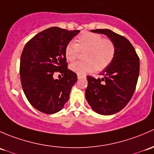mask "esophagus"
Wrapping results in <instances>:
<instances>
[{"label":"esophagus","instance_id":"34e87169","mask_svg":"<svg viewBox=\"0 0 154 154\" xmlns=\"http://www.w3.org/2000/svg\"><path fill=\"white\" fill-rule=\"evenodd\" d=\"M77 77L78 79H83V78L86 77V75H83V74H77Z\"/></svg>","mask_w":154,"mask_h":154}]
</instances>
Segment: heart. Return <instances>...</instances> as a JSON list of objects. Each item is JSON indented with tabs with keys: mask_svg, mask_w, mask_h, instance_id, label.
I'll use <instances>...</instances> for the list:
<instances>
[{
	"mask_svg": "<svg viewBox=\"0 0 154 154\" xmlns=\"http://www.w3.org/2000/svg\"><path fill=\"white\" fill-rule=\"evenodd\" d=\"M79 52L84 53L83 61H77L69 66L71 70L78 74H86L96 69L101 71L113 61L116 46L110 38H103L96 33L84 32L77 36L75 43L66 44L64 55L68 61H74Z\"/></svg>",
	"mask_w": 154,
	"mask_h": 154,
	"instance_id": "b5f03b06",
	"label": "heart"
}]
</instances>
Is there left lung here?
Here are the masks:
<instances>
[{
	"mask_svg": "<svg viewBox=\"0 0 154 154\" xmlns=\"http://www.w3.org/2000/svg\"><path fill=\"white\" fill-rule=\"evenodd\" d=\"M91 32L106 35L116 46L113 61L95 79L88 75L85 97L93 110L101 115H112L122 110L134 95L139 73V58L131 42L107 29Z\"/></svg>",
	"mask_w": 154,
	"mask_h": 154,
	"instance_id": "obj_1",
	"label": "left lung"
}]
</instances>
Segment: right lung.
<instances>
[{
    "mask_svg": "<svg viewBox=\"0 0 154 154\" xmlns=\"http://www.w3.org/2000/svg\"><path fill=\"white\" fill-rule=\"evenodd\" d=\"M79 32L53 26L38 33L25 45L20 56V81L26 99L36 110L55 113L69 99L77 75L67 68L64 50ZM55 72L63 77L53 79Z\"/></svg>",
    "mask_w": 154,
    "mask_h": 154,
    "instance_id": "add662e5",
    "label": "right lung"
}]
</instances>
